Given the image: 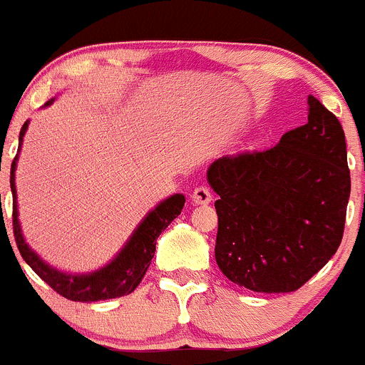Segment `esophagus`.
Returning a JSON list of instances; mask_svg holds the SVG:
<instances>
[{"label":"esophagus","instance_id":"1","mask_svg":"<svg viewBox=\"0 0 365 365\" xmlns=\"http://www.w3.org/2000/svg\"><path fill=\"white\" fill-rule=\"evenodd\" d=\"M192 200H193V204H207V202H211L210 188H206V186H199V188L193 190Z\"/></svg>","mask_w":365,"mask_h":365}]
</instances>
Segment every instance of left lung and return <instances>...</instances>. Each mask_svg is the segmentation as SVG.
<instances>
[{"instance_id": "left-lung-1", "label": "left lung", "mask_w": 365, "mask_h": 365, "mask_svg": "<svg viewBox=\"0 0 365 365\" xmlns=\"http://www.w3.org/2000/svg\"><path fill=\"white\" fill-rule=\"evenodd\" d=\"M308 121L265 150L217 159L215 259L252 292L301 289L342 242L351 177L341 121L308 96Z\"/></svg>"}]
</instances>
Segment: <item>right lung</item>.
<instances>
[{
	"label": "right lung",
	"instance_id": "obj_1",
	"mask_svg": "<svg viewBox=\"0 0 365 365\" xmlns=\"http://www.w3.org/2000/svg\"><path fill=\"white\" fill-rule=\"evenodd\" d=\"M50 103V102H48ZM46 103V106H48ZM29 123L21 127L19 140H23L24 130ZM16 159L12 161L10 168V188H12V225H14V238L19 249L21 256L34 272L51 287L57 294L69 301H81V303H91V301L113 299V297L127 296L134 292L138 284L143 279L148 265L155 252V240L170 225L173 218L180 215V210L185 206V195H172L170 199L163 200L154 211L147 215L140 227L134 231L130 240L127 242L120 255L113 259L107 267L96 270L86 276H75V274H62L58 270L48 267L29 245L24 244L23 235H21L19 222H17V206H16V185H14V170H16ZM1 197V195H0ZM1 206V204H0Z\"/></svg>",
	"mask_w": 365,
	"mask_h": 365
}]
</instances>
